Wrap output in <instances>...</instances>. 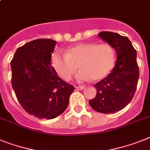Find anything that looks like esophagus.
Masks as SVG:
<instances>
[{
    "mask_svg": "<svg viewBox=\"0 0 150 150\" xmlns=\"http://www.w3.org/2000/svg\"><path fill=\"white\" fill-rule=\"evenodd\" d=\"M75 88L78 89V90H83V89L85 88V87L84 86H76L75 87Z\"/></svg>",
    "mask_w": 150,
    "mask_h": 150,
    "instance_id": "obj_1",
    "label": "esophagus"
}]
</instances>
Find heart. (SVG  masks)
Returning <instances> with one entry per match:
<instances>
[{
    "label": "heart",
    "mask_w": 150,
    "mask_h": 150,
    "mask_svg": "<svg viewBox=\"0 0 150 150\" xmlns=\"http://www.w3.org/2000/svg\"><path fill=\"white\" fill-rule=\"evenodd\" d=\"M52 65L58 75L65 81H69L79 68V81L92 79L98 81L104 79L114 68L115 52L108 43L83 42L69 48L66 52H54Z\"/></svg>",
    "instance_id": "b5f03b06"
}]
</instances>
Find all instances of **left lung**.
Listing matches in <instances>:
<instances>
[{"instance_id": "8db88e82", "label": "left lung", "mask_w": 150, "mask_h": 150, "mask_svg": "<svg viewBox=\"0 0 150 150\" xmlns=\"http://www.w3.org/2000/svg\"><path fill=\"white\" fill-rule=\"evenodd\" d=\"M98 36L114 48L117 59L111 72L94 85L97 94L89 104L96 111L111 114L125 108L135 94L139 80L137 51L126 36L107 31Z\"/></svg>"}]
</instances>
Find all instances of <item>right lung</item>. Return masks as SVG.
Listing matches in <instances>:
<instances>
[{"label": "right lung", "mask_w": 150, "mask_h": 150, "mask_svg": "<svg viewBox=\"0 0 150 150\" xmlns=\"http://www.w3.org/2000/svg\"><path fill=\"white\" fill-rule=\"evenodd\" d=\"M56 41L39 39L19 47L11 62V84L22 108L39 119L63 113L75 88L58 76L51 65Z\"/></svg>", "instance_id": "1"}]
</instances>
